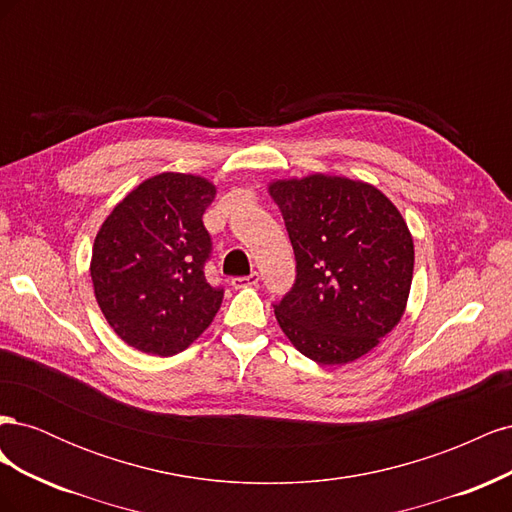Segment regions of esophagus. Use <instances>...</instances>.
<instances>
[{
	"instance_id": "obj_1",
	"label": "esophagus",
	"mask_w": 512,
	"mask_h": 512,
	"mask_svg": "<svg viewBox=\"0 0 512 512\" xmlns=\"http://www.w3.org/2000/svg\"><path fill=\"white\" fill-rule=\"evenodd\" d=\"M258 282H260V273L252 271L250 275H245V277H232L230 286L239 290V288H247V286H256Z\"/></svg>"
}]
</instances>
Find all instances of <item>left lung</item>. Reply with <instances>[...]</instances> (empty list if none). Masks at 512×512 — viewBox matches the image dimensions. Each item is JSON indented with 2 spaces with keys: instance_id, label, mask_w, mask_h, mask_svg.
<instances>
[{
  "instance_id": "1",
  "label": "left lung",
  "mask_w": 512,
  "mask_h": 512,
  "mask_svg": "<svg viewBox=\"0 0 512 512\" xmlns=\"http://www.w3.org/2000/svg\"><path fill=\"white\" fill-rule=\"evenodd\" d=\"M297 258V282L275 305L290 344L320 365L361 359L404 316L414 241L399 209L371 183L339 175L275 179Z\"/></svg>"
}]
</instances>
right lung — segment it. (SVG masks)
I'll use <instances>...</instances> for the list:
<instances>
[{
	"mask_svg": "<svg viewBox=\"0 0 512 512\" xmlns=\"http://www.w3.org/2000/svg\"><path fill=\"white\" fill-rule=\"evenodd\" d=\"M215 192L200 175L160 173L102 222L89 273L106 322L128 346L173 356L218 314L224 290L207 282L211 237L203 226Z\"/></svg>",
	"mask_w": 512,
	"mask_h": 512,
	"instance_id": "right-lung-1",
	"label": "right lung"
}]
</instances>
